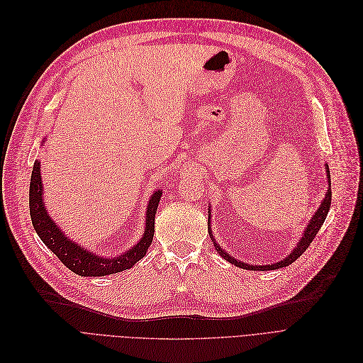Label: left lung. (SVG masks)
<instances>
[{
  "mask_svg": "<svg viewBox=\"0 0 363 363\" xmlns=\"http://www.w3.org/2000/svg\"><path fill=\"white\" fill-rule=\"evenodd\" d=\"M326 172H328L326 179H328V183H330V186H328L326 195H325V198H323V201H322V203H320V206H319V210L315 213V216L312 217V220H310V223L307 224V229L304 230L303 238L300 239V242L297 244V247L294 248V251H292L288 257H285L282 262H279V263H273V264H267V266H252V264H245V263H242V262H239V260H236V258H233L232 255H229L226 251L221 250V247H220L218 244H216V239L213 238V235H211L213 232H211V228H210V236H211V239H213L214 247H216V250L218 251V254L224 258V260H228L229 263H232V264H235V266H238V267L247 269V270H276V269L286 267V266H289L291 263H294V262L297 260V258H298V257H300V255H301V254L308 248V245L313 242L315 236L318 235L319 229L322 228V224H323V221H325V218H326V216H328V211H330L333 192H331V176H330V168H328V165H326ZM208 218H210V213H208Z\"/></svg>",
  "mask_w": 363,
  "mask_h": 363,
  "instance_id": "obj_1",
  "label": "left lung"
}]
</instances>
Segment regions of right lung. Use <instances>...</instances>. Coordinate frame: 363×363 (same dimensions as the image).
Returning <instances> with one entry per match:
<instances>
[{
  "mask_svg": "<svg viewBox=\"0 0 363 363\" xmlns=\"http://www.w3.org/2000/svg\"><path fill=\"white\" fill-rule=\"evenodd\" d=\"M41 167L40 161H35L30 176L29 186V211L33 229L38 233L43 242L53 251L59 260L74 273L79 276H106L118 272H124L133 267L137 262L142 260L146 255L147 248L152 244L155 232V214L162 192L155 191L149 199L146 210V228L142 239L137 245L131 247L127 252L118 257H100L84 247L72 242L71 239L65 236V233L57 228V224L50 218L47 208L43 202V182H41Z\"/></svg>",
  "mask_w": 363,
  "mask_h": 363,
  "instance_id": "right-lung-1",
  "label": "right lung"
}]
</instances>
